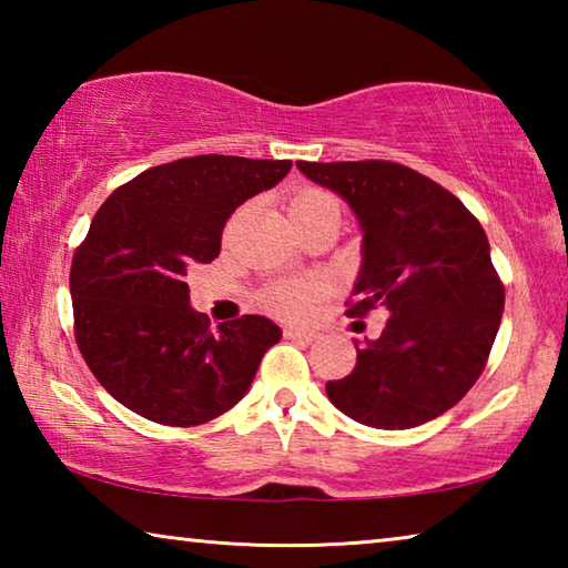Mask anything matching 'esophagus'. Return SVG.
<instances>
[{"label":"esophagus","mask_w":568,"mask_h":568,"mask_svg":"<svg viewBox=\"0 0 568 568\" xmlns=\"http://www.w3.org/2000/svg\"><path fill=\"white\" fill-rule=\"evenodd\" d=\"M285 338L291 341H301V343H313L318 335L313 331H301V328H285Z\"/></svg>","instance_id":"esophagus-1"}]
</instances>
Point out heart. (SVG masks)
I'll list each match as a JSON object with an SVG mask.
<instances>
[{
  "instance_id": "b5f03b06",
  "label": "heart",
  "mask_w": 568,
  "mask_h": 568,
  "mask_svg": "<svg viewBox=\"0 0 568 568\" xmlns=\"http://www.w3.org/2000/svg\"><path fill=\"white\" fill-rule=\"evenodd\" d=\"M328 200H333V197L325 195V192H321V190H307V192H303V195H297L293 200L291 210L328 203ZM318 293H321V283L287 281V283H275L267 287V291L263 293V303L267 311L277 315V318L301 321L307 313H311L313 301Z\"/></svg>"
}]
</instances>
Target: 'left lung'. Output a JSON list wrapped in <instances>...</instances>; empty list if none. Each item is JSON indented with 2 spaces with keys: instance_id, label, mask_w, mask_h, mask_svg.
Listing matches in <instances>:
<instances>
[{
  "instance_id": "8db88e82",
  "label": "left lung",
  "mask_w": 568,
  "mask_h": 568,
  "mask_svg": "<svg viewBox=\"0 0 568 568\" xmlns=\"http://www.w3.org/2000/svg\"><path fill=\"white\" fill-rule=\"evenodd\" d=\"M358 220L361 273L348 315L388 313L355 343L348 376L325 383L335 408L371 428L403 430L454 408L478 381L504 313V285L478 220L446 187L398 162H295Z\"/></svg>"
}]
</instances>
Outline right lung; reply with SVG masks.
<instances>
[{"label": "right lung", "instance_id": "1", "mask_svg": "<svg viewBox=\"0 0 568 568\" xmlns=\"http://www.w3.org/2000/svg\"><path fill=\"white\" fill-rule=\"evenodd\" d=\"M291 160L197 155L150 168L104 200L70 271L74 338L114 400L162 426H200L245 396L283 331L263 315L207 328L190 267L220 255L235 207Z\"/></svg>", "mask_w": 568, "mask_h": 568}]
</instances>
